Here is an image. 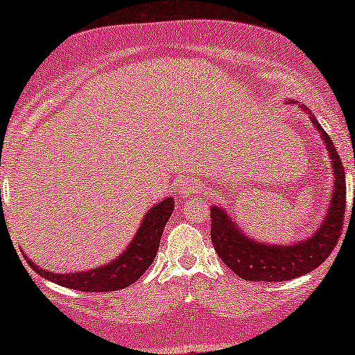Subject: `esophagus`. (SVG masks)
Segmentation results:
<instances>
[{"label":"esophagus","mask_w":355,"mask_h":355,"mask_svg":"<svg viewBox=\"0 0 355 355\" xmlns=\"http://www.w3.org/2000/svg\"><path fill=\"white\" fill-rule=\"evenodd\" d=\"M198 189V182L193 181V179H187L181 184V193L182 197H189L192 193H196V191Z\"/></svg>","instance_id":"esophagus-1"}]
</instances>
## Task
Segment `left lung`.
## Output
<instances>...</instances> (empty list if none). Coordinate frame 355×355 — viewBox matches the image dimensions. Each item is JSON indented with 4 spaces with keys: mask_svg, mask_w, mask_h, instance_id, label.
I'll use <instances>...</instances> for the list:
<instances>
[{
    "mask_svg": "<svg viewBox=\"0 0 355 355\" xmlns=\"http://www.w3.org/2000/svg\"><path fill=\"white\" fill-rule=\"evenodd\" d=\"M304 111L310 114L313 125L322 135L324 147L331 158L334 174L329 208L318 230L307 239L291 245L265 244L245 236L237 223L227 216L225 208H220V205L210 208L213 247L227 268L245 281H289L307 275L328 259L341 236L344 213H346V174H344L343 162L334 148L333 140L318 124L315 116L305 106Z\"/></svg>",
    "mask_w": 355,
    "mask_h": 355,
    "instance_id": "1",
    "label": "left lung"
}]
</instances>
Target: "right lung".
I'll use <instances>...</instances> for the list:
<instances>
[{
	"mask_svg": "<svg viewBox=\"0 0 355 355\" xmlns=\"http://www.w3.org/2000/svg\"><path fill=\"white\" fill-rule=\"evenodd\" d=\"M173 210L174 198L171 197L164 198L163 202L150 208L128 249L118 259L100 266V268H92L84 273L61 275L40 268L32 260H28V257L26 259L38 275L53 283L64 286V288L84 291V293H110V291L124 289L129 284L135 283L152 265L158 252L163 230Z\"/></svg>",
	"mask_w": 355,
	"mask_h": 355,
	"instance_id": "obj_1",
	"label": "right lung"
}]
</instances>
